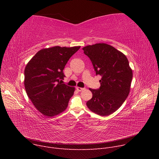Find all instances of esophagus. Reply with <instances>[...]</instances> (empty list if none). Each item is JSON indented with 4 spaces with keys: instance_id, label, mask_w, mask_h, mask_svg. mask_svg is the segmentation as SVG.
Instances as JSON below:
<instances>
[{
    "instance_id": "esophagus-1",
    "label": "esophagus",
    "mask_w": 159,
    "mask_h": 159,
    "mask_svg": "<svg viewBox=\"0 0 159 159\" xmlns=\"http://www.w3.org/2000/svg\"><path fill=\"white\" fill-rule=\"evenodd\" d=\"M76 89L78 90L79 92H81L82 90H84L85 89H84V88H82V87H76Z\"/></svg>"
}]
</instances>
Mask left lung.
<instances>
[{"label":"left lung","instance_id":"8db88e82","mask_svg":"<svg viewBox=\"0 0 159 159\" xmlns=\"http://www.w3.org/2000/svg\"><path fill=\"white\" fill-rule=\"evenodd\" d=\"M82 50L91 60L96 75L102 76L99 89H89L93 98L87 106L98 115L108 116L121 107L129 93L133 72L128 60L122 52L106 43L88 45Z\"/></svg>","mask_w":159,"mask_h":159}]
</instances>
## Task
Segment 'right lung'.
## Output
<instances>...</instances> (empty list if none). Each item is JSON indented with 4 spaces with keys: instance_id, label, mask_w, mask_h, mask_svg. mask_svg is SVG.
<instances>
[{
    "instance_id": "1",
    "label": "right lung",
    "mask_w": 159,
    "mask_h": 159,
    "mask_svg": "<svg viewBox=\"0 0 159 159\" xmlns=\"http://www.w3.org/2000/svg\"><path fill=\"white\" fill-rule=\"evenodd\" d=\"M80 47L44 48L30 60L25 70V87L34 107L44 116L52 117L64 111L75 87L63 84V70Z\"/></svg>"
}]
</instances>
